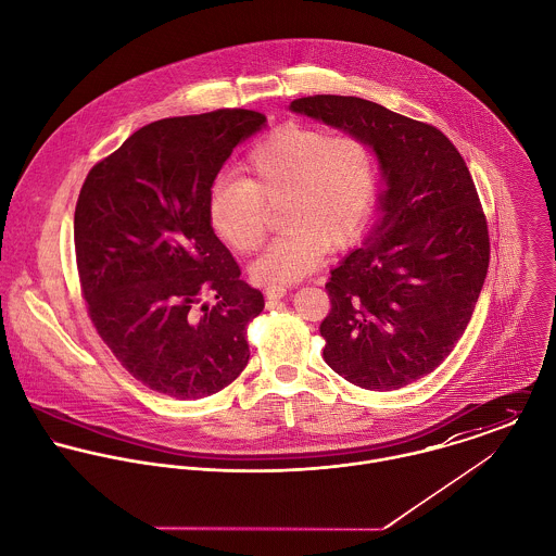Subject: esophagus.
<instances>
[{"mask_svg": "<svg viewBox=\"0 0 556 556\" xmlns=\"http://www.w3.org/2000/svg\"><path fill=\"white\" fill-rule=\"evenodd\" d=\"M287 295V287H267L265 298L267 300H282Z\"/></svg>", "mask_w": 556, "mask_h": 556, "instance_id": "obj_1", "label": "esophagus"}]
</instances>
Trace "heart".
Returning a JSON list of instances; mask_svg holds the SVG:
<instances>
[{
  "instance_id": "1",
  "label": "heart",
  "mask_w": 556,
  "mask_h": 556,
  "mask_svg": "<svg viewBox=\"0 0 556 556\" xmlns=\"http://www.w3.org/2000/svg\"><path fill=\"white\" fill-rule=\"evenodd\" d=\"M245 179L223 175L207 190V220L239 254L265 239V210L282 203L287 229L250 265L263 287H285L313 274L325 250L344 248L370 218L379 194V160L353 132L287 126L263 139L245 160Z\"/></svg>"
}]
</instances>
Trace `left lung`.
<instances>
[{
	"mask_svg": "<svg viewBox=\"0 0 556 556\" xmlns=\"http://www.w3.org/2000/svg\"><path fill=\"white\" fill-rule=\"evenodd\" d=\"M291 111L364 137L383 170L379 216L325 285L327 366L349 383L400 390L454 351L476 311L488 223L467 162L434 126L355 96H308Z\"/></svg>",
	"mask_w": 556,
	"mask_h": 556,
	"instance_id": "obj_1",
	"label": "left lung"
}]
</instances>
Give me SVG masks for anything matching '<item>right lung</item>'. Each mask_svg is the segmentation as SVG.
<instances>
[{
    "label": "right lung",
    "mask_w": 556,
    "mask_h": 556,
    "mask_svg": "<svg viewBox=\"0 0 556 556\" xmlns=\"http://www.w3.org/2000/svg\"><path fill=\"white\" fill-rule=\"evenodd\" d=\"M263 126L248 109L159 119L83 181L75 250L87 315L117 362L164 396H212L248 364L263 293L239 280L205 201L233 148Z\"/></svg>",
    "instance_id": "obj_1"
}]
</instances>
